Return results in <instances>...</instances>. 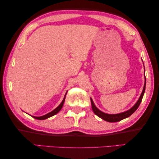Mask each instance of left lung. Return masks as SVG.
Instances as JSON below:
<instances>
[{"instance_id": "left-lung-1", "label": "left lung", "mask_w": 159, "mask_h": 159, "mask_svg": "<svg viewBox=\"0 0 159 159\" xmlns=\"http://www.w3.org/2000/svg\"><path fill=\"white\" fill-rule=\"evenodd\" d=\"M145 87H146V77H145V84H144V89H143L142 93L141 96H140L139 100L137 101V102L133 106V107H132L131 109H129V111L123 112V113H119V114H113V115H111V114H106L105 113H103L102 111L98 110V109L95 106L94 103H93L92 98H91L92 110H93V112H94V113L96 114V115L99 117V118H101V119H103V120H106V121L110 122V123H115V122L120 121L123 119L128 118L129 116H130L133 113L137 108H138V107L140 105V103H141V102H142L143 96H144V93L145 92Z\"/></svg>"}]
</instances>
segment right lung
<instances>
[{"label": "right lung", "instance_id": "1", "mask_svg": "<svg viewBox=\"0 0 159 159\" xmlns=\"http://www.w3.org/2000/svg\"><path fill=\"white\" fill-rule=\"evenodd\" d=\"M66 96H65L64 99L62 100L61 103L60 104V105H59V106H58V107H57L56 109H54V110H53V111H51V113L46 114V115H44V116H40V117H35V116H32V117H33L34 118L37 119V120H45V119H46V118H50V117L53 116H54V115H56V113H58V112L61 110L62 106H63V103H64V102H65V99H66Z\"/></svg>", "mask_w": 159, "mask_h": 159}]
</instances>
